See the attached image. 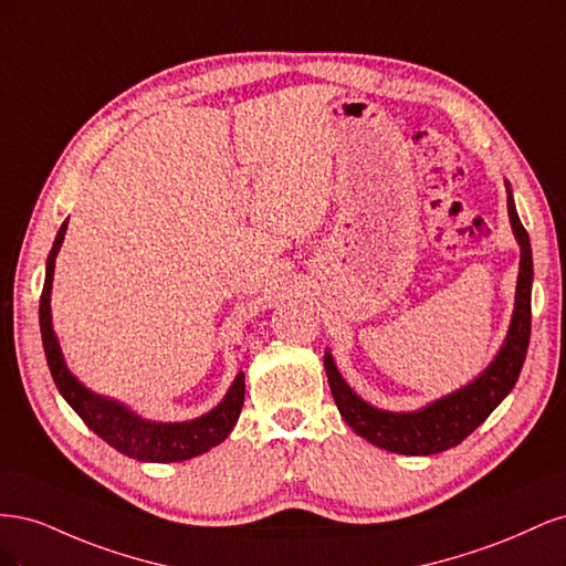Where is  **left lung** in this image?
<instances>
[{"instance_id": "left-lung-1", "label": "left lung", "mask_w": 566, "mask_h": 566, "mask_svg": "<svg viewBox=\"0 0 566 566\" xmlns=\"http://www.w3.org/2000/svg\"><path fill=\"white\" fill-rule=\"evenodd\" d=\"M507 212L512 231H515L522 248L515 314H512L510 333L505 337L501 354L495 356V361L472 385L449 394L447 399H439L422 410H416V413H389V410H378L368 406L364 399H358L349 385L342 380V375L333 364V356H323L325 375H328L339 416L345 418V422L358 437H364L375 443V447L391 453H441L458 447L462 439H468L493 413V408L507 397L512 387H515L531 337V281H534V262H531L528 233L520 221L515 200H512L510 193V184Z\"/></svg>"}]
</instances>
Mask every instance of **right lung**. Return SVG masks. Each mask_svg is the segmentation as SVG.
<instances>
[{"label":"right lung","instance_id":"obj_1","mask_svg":"<svg viewBox=\"0 0 566 566\" xmlns=\"http://www.w3.org/2000/svg\"><path fill=\"white\" fill-rule=\"evenodd\" d=\"M67 229V219L56 233L54 248L46 256V279L40 297V331L44 342L46 364L51 370L63 399L73 406L75 413L84 420L94 434H98L106 443L119 453L144 462H179L196 458L205 451H210L217 443L224 441L233 424L241 416L243 399H245V375L241 373L231 385L229 394L208 416H202L191 422H148L132 410L119 406L111 399L98 397V394L82 387L71 370L65 368L59 342L51 331V314H49V295H51V279H54V262L61 250L63 235Z\"/></svg>","mask_w":566,"mask_h":566}]
</instances>
